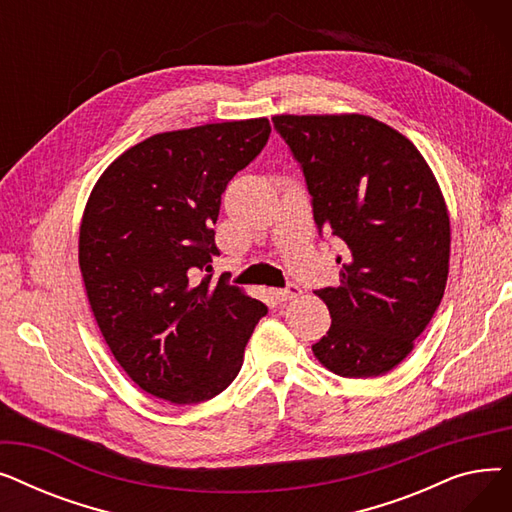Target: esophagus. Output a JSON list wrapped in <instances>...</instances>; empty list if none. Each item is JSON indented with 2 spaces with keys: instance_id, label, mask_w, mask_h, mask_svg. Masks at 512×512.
<instances>
[{
  "instance_id": "1",
  "label": "esophagus",
  "mask_w": 512,
  "mask_h": 512,
  "mask_svg": "<svg viewBox=\"0 0 512 512\" xmlns=\"http://www.w3.org/2000/svg\"><path fill=\"white\" fill-rule=\"evenodd\" d=\"M301 294V288L297 286V284H286L284 288H276L274 290V297L280 301V303H286V301H292V299H297Z\"/></svg>"
}]
</instances>
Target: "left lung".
Wrapping results in <instances>:
<instances>
[{"instance_id":"8db88e82","label":"left lung","mask_w":512,"mask_h":512,"mask_svg":"<svg viewBox=\"0 0 512 512\" xmlns=\"http://www.w3.org/2000/svg\"><path fill=\"white\" fill-rule=\"evenodd\" d=\"M319 236L344 245L340 284L319 288L332 326L313 353L342 378H375L413 351L446 288L450 220L417 147L369 116H276Z\"/></svg>"}]
</instances>
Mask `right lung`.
<instances>
[{"instance_id": "add662e5", "label": "right lung", "mask_w": 512, "mask_h": 512, "mask_svg": "<svg viewBox=\"0 0 512 512\" xmlns=\"http://www.w3.org/2000/svg\"><path fill=\"white\" fill-rule=\"evenodd\" d=\"M267 118L161 132L103 172L80 224L78 263L97 326L145 392L197 405L238 375L267 313L209 272L213 224L236 172L261 153Z\"/></svg>"}]
</instances>
